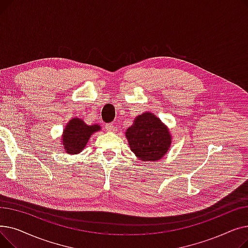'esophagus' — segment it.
<instances>
[{
	"label": "esophagus",
	"instance_id": "esophagus-1",
	"mask_svg": "<svg viewBox=\"0 0 248 248\" xmlns=\"http://www.w3.org/2000/svg\"><path fill=\"white\" fill-rule=\"evenodd\" d=\"M106 128L108 129V132H116L117 131V126L113 124H107Z\"/></svg>",
	"mask_w": 248,
	"mask_h": 248
}]
</instances>
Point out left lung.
<instances>
[{
  "instance_id": "1",
  "label": "left lung",
  "mask_w": 248,
  "mask_h": 248,
  "mask_svg": "<svg viewBox=\"0 0 248 248\" xmlns=\"http://www.w3.org/2000/svg\"><path fill=\"white\" fill-rule=\"evenodd\" d=\"M125 136L131 150L145 162L162 159L171 145L168 128L151 112L137 116L134 124L126 129Z\"/></svg>"
}]
</instances>
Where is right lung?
I'll return each mask as SVG.
<instances>
[{
  "label": "right lung",
  "instance_id": "obj_1",
  "mask_svg": "<svg viewBox=\"0 0 248 248\" xmlns=\"http://www.w3.org/2000/svg\"><path fill=\"white\" fill-rule=\"evenodd\" d=\"M98 124L87 125L82 120L74 119L69 122L67 126L64 129L63 145L64 150L68 154H78L84 149L87 141L94 132L99 129Z\"/></svg>",
  "mask_w": 248,
  "mask_h": 248
}]
</instances>
